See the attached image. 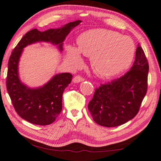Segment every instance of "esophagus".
Returning a JSON list of instances; mask_svg holds the SVG:
<instances>
[{
  "instance_id": "esophagus-1",
  "label": "esophagus",
  "mask_w": 161,
  "mask_h": 161,
  "mask_svg": "<svg viewBox=\"0 0 161 161\" xmlns=\"http://www.w3.org/2000/svg\"><path fill=\"white\" fill-rule=\"evenodd\" d=\"M85 81V78H83L82 76H81L80 75L76 76L73 79V82H74V83H78V82H80V81Z\"/></svg>"
}]
</instances>
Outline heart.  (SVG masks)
Returning a JSON list of instances; mask_svg holds the SVG:
<instances>
[{
  "mask_svg": "<svg viewBox=\"0 0 161 161\" xmlns=\"http://www.w3.org/2000/svg\"><path fill=\"white\" fill-rule=\"evenodd\" d=\"M78 49L67 47V59L74 67L82 64L80 53L91 58L94 71L103 78L115 76L128 69L135 55V44L129 36L116 31L96 29L78 38Z\"/></svg>",
  "mask_w": 161,
  "mask_h": 161,
  "instance_id": "obj_1",
  "label": "heart"
}]
</instances>
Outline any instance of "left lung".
I'll use <instances>...</instances> for the list:
<instances>
[{"instance_id":"8db88e82","label":"left lung","mask_w":161,"mask_h":161,"mask_svg":"<svg viewBox=\"0 0 161 161\" xmlns=\"http://www.w3.org/2000/svg\"><path fill=\"white\" fill-rule=\"evenodd\" d=\"M148 60L138 46L130 69L119 78L101 84L88 104L92 119L98 125L116 127L133 119L139 112L147 91Z\"/></svg>"}]
</instances>
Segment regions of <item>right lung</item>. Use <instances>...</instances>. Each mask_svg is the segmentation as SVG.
Here are the masks:
<instances>
[{"mask_svg":"<svg viewBox=\"0 0 161 161\" xmlns=\"http://www.w3.org/2000/svg\"><path fill=\"white\" fill-rule=\"evenodd\" d=\"M81 20L69 22L61 28L49 29L41 32L33 29L21 38L13 49L8 63L6 89L14 108L19 116L35 125H47L55 120L62 110L63 91L72 80V74L55 75L48 83L37 89L24 85L18 76V63L24 47L37 42H48L58 45L63 50V42L72 28Z\"/></svg>","mask_w":161,"mask_h":161,"instance_id":"1","label":"right lung"}]
</instances>
